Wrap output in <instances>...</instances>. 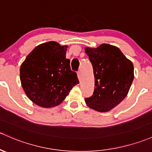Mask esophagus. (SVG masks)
Returning <instances> with one entry per match:
<instances>
[{
	"mask_svg": "<svg viewBox=\"0 0 152 152\" xmlns=\"http://www.w3.org/2000/svg\"><path fill=\"white\" fill-rule=\"evenodd\" d=\"M77 77L79 79H80V77H81V72L80 71L77 72Z\"/></svg>",
	"mask_w": 152,
	"mask_h": 152,
	"instance_id": "esophagus-1",
	"label": "esophagus"
}]
</instances>
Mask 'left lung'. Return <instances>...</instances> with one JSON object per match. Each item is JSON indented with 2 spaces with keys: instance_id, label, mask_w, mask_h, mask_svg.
Here are the masks:
<instances>
[{
  "instance_id": "left-lung-1",
  "label": "left lung",
  "mask_w": 152,
  "mask_h": 152,
  "mask_svg": "<svg viewBox=\"0 0 152 152\" xmlns=\"http://www.w3.org/2000/svg\"><path fill=\"white\" fill-rule=\"evenodd\" d=\"M86 53L93 65L95 88L86 98L87 106L99 112L115 108L128 95L134 78V68L120 48L103 43L95 48L86 47Z\"/></svg>"
}]
</instances>
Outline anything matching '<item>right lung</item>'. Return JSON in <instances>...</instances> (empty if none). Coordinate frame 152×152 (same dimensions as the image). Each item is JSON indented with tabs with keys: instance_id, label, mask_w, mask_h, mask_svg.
<instances>
[{
	"instance_id": "add662e5",
	"label": "right lung",
	"mask_w": 152,
	"mask_h": 152,
	"mask_svg": "<svg viewBox=\"0 0 152 152\" xmlns=\"http://www.w3.org/2000/svg\"><path fill=\"white\" fill-rule=\"evenodd\" d=\"M67 45L55 41L35 47L20 66V80L27 97L37 106H58L79 83L66 58Z\"/></svg>"
}]
</instances>
